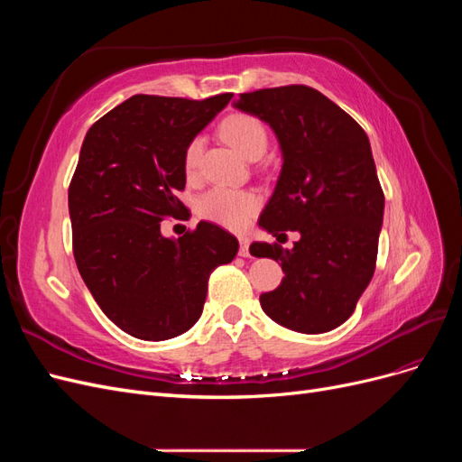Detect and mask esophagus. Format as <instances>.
I'll use <instances>...</instances> for the list:
<instances>
[{
  "label": "esophagus",
  "mask_w": 462,
  "mask_h": 462,
  "mask_svg": "<svg viewBox=\"0 0 462 462\" xmlns=\"http://www.w3.org/2000/svg\"><path fill=\"white\" fill-rule=\"evenodd\" d=\"M239 243H241L239 254H241V256H248V246H250V239H248V236H239Z\"/></svg>",
  "instance_id": "34e87169"
}]
</instances>
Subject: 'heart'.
<instances>
[{
	"label": "heart",
	"mask_w": 462,
	"mask_h": 462,
	"mask_svg": "<svg viewBox=\"0 0 462 462\" xmlns=\"http://www.w3.org/2000/svg\"><path fill=\"white\" fill-rule=\"evenodd\" d=\"M221 136L245 156L246 160H258L268 148V131L263 123L253 116L235 114L223 119ZM204 141L200 136L192 138L185 150V170L189 175L197 173L202 158ZM200 214L221 226L239 229L256 212L258 199L248 190H235L216 187L208 190L200 199Z\"/></svg>",
	"instance_id": "b5f03b06"
}]
</instances>
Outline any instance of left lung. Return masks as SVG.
I'll use <instances>...</instances> for the list:
<instances>
[{"label":"left lung","instance_id":"8db88e82","mask_svg":"<svg viewBox=\"0 0 462 462\" xmlns=\"http://www.w3.org/2000/svg\"><path fill=\"white\" fill-rule=\"evenodd\" d=\"M233 107L270 125L282 150L258 226L277 239L300 235L292 248L253 243V256L285 272L282 285L260 295L262 310L299 333L339 328L372 282L383 223L368 136L337 104L302 85L241 94Z\"/></svg>","mask_w":462,"mask_h":462}]
</instances>
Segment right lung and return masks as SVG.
I'll use <instances>...</instances> for the list:
<instances>
[{
	"instance_id": "1",
	"label": "right lung",
	"mask_w": 462,
	"mask_h": 462,
	"mask_svg": "<svg viewBox=\"0 0 462 462\" xmlns=\"http://www.w3.org/2000/svg\"><path fill=\"white\" fill-rule=\"evenodd\" d=\"M233 94L206 100L136 94L97 119L69 187L77 268L104 314L125 333L165 341L197 324L208 279L239 241L214 223L163 236L185 206V150Z\"/></svg>"
}]
</instances>
